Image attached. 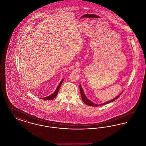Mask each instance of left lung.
Returning <instances> with one entry per match:
<instances>
[{
	"instance_id": "1",
	"label": "left lung",
	"mask_w": 146,
	"mask_h": 146,
	"mask_svg": "<svg viewBox=\"0 0 146 146\" xmlns=\"http://www.w3.org/2000/svg\"><path fill=\"white\" fill-rule=\"evenodd\" d=\"M79 88H80V95H81V96H82V101H83L84 102L85 104H87V105H88V106H92V107H97V106H103V105L108 104H109V103H110V102H113V101H114L116 100L118 98V97H119V96L122 94V93H123V92H122L120 94V95H118V96H117L115 98H114V99H112L111 100H110V101H108V102H106V103H104V104H94L93 102H92L89 99H88V98H86V97L85 95V94H84L83 90V89H82V86H81L80 85H79Z\"/></svg>"
}]
</instances>
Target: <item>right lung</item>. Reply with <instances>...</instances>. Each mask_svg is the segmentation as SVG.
<instances>
[{"mask_svg":"<svg viewBox=\"0 0 146 146\" xmlns=\"http://www.w3.org/2000/svg\"><path fill=\"white\" fill-rule=\"evenodd\" d=\"M64 79H62V80L61 81L60 83L59 84V85H58V86H57V89H56V90L55 91V92H54L52 95H50V96H48V97H42V98H42V99H43V100H52V99H53V98H55V97L57 96V94H58V91H59L60 88V86H61V84L62 83V82H63Z\"/></svg>","mask_w":146,"mask_h":146,"instance_id":"right-lung-1","label":"right lung"}]
</instances>
